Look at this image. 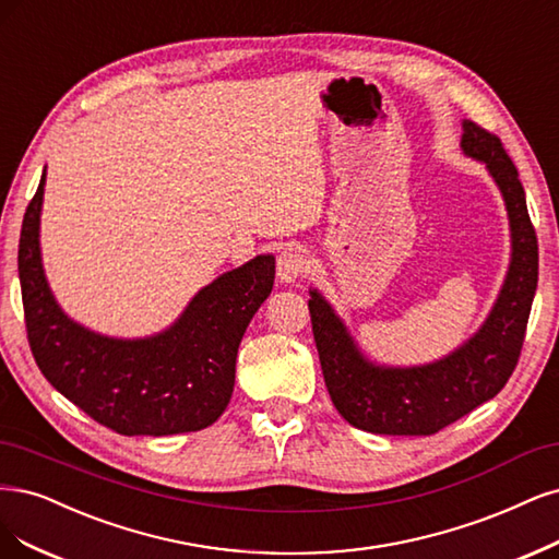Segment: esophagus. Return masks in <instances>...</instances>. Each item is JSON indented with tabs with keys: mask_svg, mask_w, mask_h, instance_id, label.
I'll list each match as a JSON object with an SVG mask.
<instances>
[{
	"mask_svg": "<svg viewBox=\"0 0 559 559\" xmlns=\"http://www.w3.org/2000/svg\"><path fill=\"white\" fill-rule=\"evenodd\" d=\"M307 263L310 261H307L305 249H300L296 245L286 247L277 259V280L284 284L298 282L307 273Z\"/></svg>",
	"mask_w": 559,
	"mask_h": 559,
	"instance_id": "34e87169",
	"label": "esophagus"
}]
</instances>
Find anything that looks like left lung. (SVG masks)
<instances>
[{"label":"left lung","instance_id":"8db88e82","mask_svg":"<svg viewBox=\"0 0 559 559\" xmlns=\"http://www.w3.org/2000/svg\"><path fill=\"white\" fill-rule=\"evenodd\" d=\"M460 147L486 164L504 199L511 261L492 310L480 329L444 358L397 368L360 352L346 323L310 288V314L325 389L349 426L374 435H435L504 389L523 349L538 280V245L525 189L495 133L463 120Z\"/></svg>","mask_w":559,"mask_h":559}]
</instances>
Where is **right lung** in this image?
Returning <instances> with one entry per match:
<instances>
[{
  "label": "right lung",
  "instance_id": "right-lung-1",
  "mask_svg": "<svg viewBox=\"0 0 559 559\" xmlns=\"http://www.w3.org/2000/svg\"><path fill=\"white\" fill-rule=\"evenodd\" d=\"M46 168L17 247L27 340L38 370L75 407L127 437L203 430L234 395L236 356L249 321L271 296L275 257L259 254L203 286L166 331L110 337L73 321L55 300L41 261Z\"/></svg>",
  "mask_w": 559,
  "mask_h": 559
}]
</instances>
